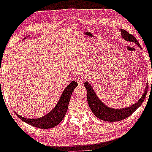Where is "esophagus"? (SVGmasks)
I'll use <instances>...</instances> for the list:
<instances>
[{"instance_id": "1", "label": "esophagus", "mask_w": 152, "mask_h": 152, "mask_svg": "<svg viewBox=\"0 0 152 152\" xmlns=\"http://www.w3.org/2000/svg\"><path fill=\"white\" fill-rule=\"evenodd\" d=\"M76 82L79 84V85H82V84L84 83V79L82 77H79H79H76Z\"/></svg>"}]
</instances>
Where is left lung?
<instances>
[{"mask_svg":"<svg viewBox=\"0 0 152 152\" xmlns=\"http://www.w3.org/2000/svg\"><path fill=\"white\" fill-rule=\"evenodd\" d=\"M121 36L123 37L125 40L134 42L139 47H140L138 41L136 39V38L133 35L130 34L129 32H127L124 29H121ZM85 87L87 89V102H88V104L90 106L93 114L101 120L110 122L122 121L131 115L142 104L145 96H146L147 91H148V85H147L141 98L136 103H134L133 105L126 107V108L119 109L118 110V109L111 108V107H109L107 105H105L98 98V96H96L94 90H93V87L88 83V82H85Z\"/></svg>","mask_w":152,"mask_h":152,"instance_id":"1","label":"left lung"}]
</instances>
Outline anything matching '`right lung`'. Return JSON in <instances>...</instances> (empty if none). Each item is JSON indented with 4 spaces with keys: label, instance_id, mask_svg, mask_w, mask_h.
Returning a JSON list of instances; mask_svg holds the SVG:
<instances>
[{
    "label": "right lung",
    "instance_id": "obj_1",
    "mask_svg": "<svg viewBox=\"0 0 152 152\" xmlns=\"http://www.w3.org/2000/svg\"><path fill=\"white\" fill-rule=\"evenodd\" d=\"M77 85V82L75 81H73L71 83L69 84L68 86L64 90L59 102L55 106L54 108L43 117L39 118L29 119L22 117L17 114L16 113H15L23 121L28 124L29 125L34 126L39 129L53 128V127L57 126L63 120L67 113V108H68L69 102H70L72 93Z\"/></svg>",
    "mask_w": 152,
    "mask_h": 152
}]
</instances>
